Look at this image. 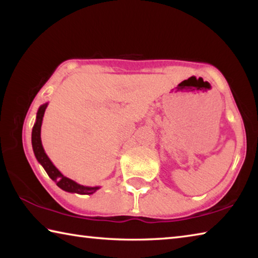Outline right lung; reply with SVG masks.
<instances>
[{"label": "right lung", "mask_w": 258, "mask_h": 258, "mask_svg": "<svg viewBox=\"0 0 258 258\" xmlns=\"http://www.w3.org/2000/svg\"><path fill=\"white\" fill-rule=\"evenodd\" d=\"M49 103H43L42 106L38 108L36 113V120L33 126L32 131V146L34 155L36 157L38 163H40L43 168L45 169L47 175L50 176L52 181L56 183L60 189L63 191L72 192V194H78V195H92L95 191H98L101 186H85L82 185L80 183L71 180V178L64 176L58 168L55 167L53 163L50 160L49 157L45 154L44 148L42 146V140H41V126L43 121V117H44L45 109Z\"/></svg>", "instance_id": "add662e5"}]
</instances>
